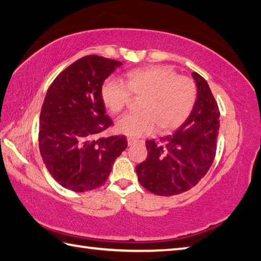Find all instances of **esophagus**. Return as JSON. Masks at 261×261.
Wrapping results in <instances>:
<instances>
[{"mask_svg": "<svg viewBox=\"0 0 261 261\" xmlns=\"http://www.w3.org/2000/svg\"><path fill=\"white\" fill-rule=\"evenodd\" d=\"M137 142L143 143L142 140H137V139H135V138H127V145H129V146H134L135 143H137Z\"/></svg>", "mask_w": 261, "mask_h": 261, "instance_id": "esophagus-1", "label": "esophagus"}]
</instances>
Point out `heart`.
<instances>
[{
  "label": "heart",
  "mask_w": 261,
  "mask_h": 261,
  "mask_svg": "<svg viewBox=\"0 0 261 261\" xmlns=\"http://www.w3.org/2000/svg\"><path fill=\"white\" fill-rule=\"evenodd\" d=\"M134 97L141 98L140 112L126 114L118 121L119 132L132 138L168 132L184 123L197 96L191 77L181 76L168 66H150L129 71L124 84L113 79L104 81L101 98L111 113H120Z\"/></svg>",
  "instance_id": "1"
}]
</instances>
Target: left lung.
<instances>
[{
	"label": "left lung",
	"mask_w": 261,
	"mask_h": 261,
	"mask_svg": "<svg viewBox=\"0 0 261 261\" xmlns=\"http://www.w3.org/2000/svg\"><path fill=\"white\" fill-rule=\"evenodd\" d=\"M197 98L190 116L173 135L147 140L148 157L136 167L138 180L160 196L191 190L206 175L216 153L220 110L203 77L193 73Z\"/></svg>",
	"instance_id": "8db88e82"
}]
</instances>
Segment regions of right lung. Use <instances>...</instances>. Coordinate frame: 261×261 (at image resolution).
<instances>
[{
  "mask_svg": "<svg viewBox=\"0 0 261 261\" xmlns=\"http://www.w3.org/2000/svg\"><path fill=\"white\" fill-rule=\"evenodd\" d=\"M121 65L88 55L64 69L49 86L39 124V149L54 179L74 192L105 184L114 160L127 146L124 136L101 138L113 125L101 98L104 81Z\"/></svg>",
  "mask_w": 261,
  "mask_h": 261,
  "instance_id": "1",
  "label": "right lung"
}]
</instances>
